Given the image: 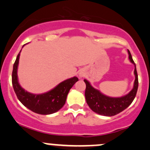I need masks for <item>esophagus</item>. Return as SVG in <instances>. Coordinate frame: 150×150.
Segmentation results:
<instances>
[{
	"mask_svg": "<svg viewBox=\"0 0 150 150\" xmlns=\"http://www.w3.org/2000/svg\"><path fill=\"white\" fill-rule=\"evenodd\" d=\"M80 76H82V75H81V74H80Z\"/></svg>",
	"mask_w": 150,
	"mask_h": 150,
	"instance_id": "esophagus-1",
	"label": "esophagus"
}]
</instances>
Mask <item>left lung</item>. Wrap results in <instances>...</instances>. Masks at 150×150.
Segmentation results:
<instances>
[{
	"label": "left lung",
	"instance_id": "8db88e82",
	"mask_svg": "<svg viewBox=\"0 0 150 150\" xmlns=\"http://www.w3.org/2000/svg\"><path fill=\"white\" fill-rule=\"evenodd\" d=\"M128 52L129 55V60L135 66V81L134 88L128 95L121 98H110L102 94L98 89L92 87L87 80H84L86 84L85 98L86 103L92 110L96 113L105 116H112L117 115L127 108L135 98L138 89V74L136 69V64L133 61L132 56L129 50Z\"/></svg>",
	"mask_w": 150,
	"mask_h": 150
}]
</instances>
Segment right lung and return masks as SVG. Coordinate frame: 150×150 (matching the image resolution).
<instances>
[{
  "label": "right lung",
  "mask_w": 150,
  "mask_h": 150,
  "mask_svg": "<svg viewBox=\"0 0 150 150\" xmlns=\"http://www.w3.org/2000/svg\"><path fill=\"white\" fill-rule=\"evenodd\" d=\"M20 52L21 50L16 57L12 71V84L18 100L30 110L41 115H49L59 110L64 105L70 89L79 81V79L74 76L65 80L46 93L41 95L29 93L21 88L18 82L17 68Z\"/></svg>",
  "instance_id": "add662e5"
}]
</instances>
